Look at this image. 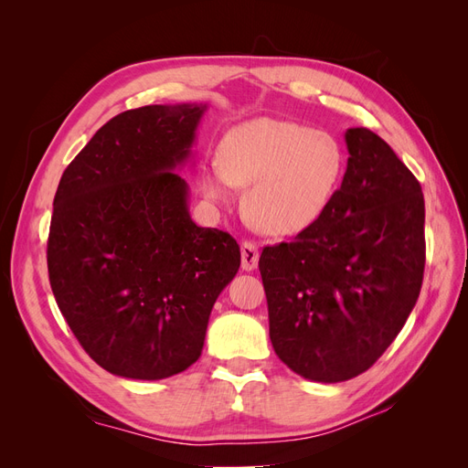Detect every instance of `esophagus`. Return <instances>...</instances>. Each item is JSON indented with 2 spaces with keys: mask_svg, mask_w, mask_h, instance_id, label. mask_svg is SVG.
I'll list each match as a JSON object with an SVG mask.
<instances>
[{
  "mask_svg": "<svg viewBox=\"0 0 468 468\" xmlns=\"http://www.w3.org/2000/svg\"><path fill=\"white\" fill-rule=\"evenodd\" d=\"M242 269L244 271H253L258 267L260 261V253H258V246L251 242H242Z\"/></svg>",
  "mask_w": 468,
  "mask_h": 468,
  "instance_id": "1",
  "label": "esophagus"
}]
</instances>
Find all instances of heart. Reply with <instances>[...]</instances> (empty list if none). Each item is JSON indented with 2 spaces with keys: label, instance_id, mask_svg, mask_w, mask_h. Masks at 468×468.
I'll list each match as a JSON object with an SVG mask.
<instances>
[{
  "label": "heart",
  "instance_id": "b5f03b06",
  "mask_svg": "<svg viewBox=\"0 0 468 468\" xmlns=\"http://www.w3.org/2000/svg\"><path fill=\"white\" fill-rule=\"evenodd\" d=\"M344 172L346 154L334 134L260 117L224 134L220 160L205 165L201 189L210 201L226 203L236 187H246L251 224L271 236H294L330 207Z\"/></svg>",
  "mask_w": 468,
  "mask_h": 468
}]
</instances>
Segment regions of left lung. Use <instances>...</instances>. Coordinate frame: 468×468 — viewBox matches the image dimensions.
<instances>
[{"mask_svg":"<svg viewBox=\"0 0 468 468\" xmlns=\"http://www.w3.org/2000/svg\"><path fill=\"white\" fill-rule=\"evenodd\" d=\"M346 144L330 207L260 258L273 349L316 382L349 380L387 351L416 306L426 265L418 179L369 129H347Z\"/></svg>","mask_w":468,"mask_h":468,"instance_id":"8db88e82","label":"left lung"}]
</instances>
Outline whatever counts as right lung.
<instances>
[{
  "instance_id": "obj_1",
  "label": "right lung",
  "mask_w": 468,
  "mask_h": 468,
  "mask_svg": "<svg viewBox=\"0 0 468 468\" xmlns=\"http://www.w3.org/2000/svg\"><path fill=\"white\" fill-rule=\"evenodd\" d=\"M207 103L124 111L66 167L54 195L48 277L62 316L105 371L160 380L201 357L210 310L239 246L189 215Z\"/></svg>"
}]
</instances>
